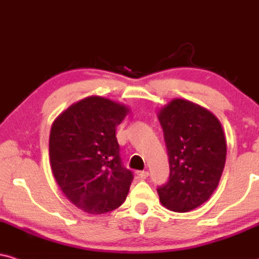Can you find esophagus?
I'll return each mask as SVG.
<instances>
[{"mask_svg": "<svg viewBox=\"0 0 259 259\" xmlns=\"http://www.w3.org/2000/svg\"><path fill=\"white\" fill-rule=\"evenodd\" d=\"M137 176H139V178H141V179H146L147 177L149 176V173L147 171H139L137 172Z\"/></svg>", "mask_w": 259, "mask_h": 259, "instance_id": "1", "label": "esophagus"}]
</instances>
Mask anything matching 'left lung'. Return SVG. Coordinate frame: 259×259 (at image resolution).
<instances>
[{"label": "left lung", "mask_w": 259, "mask_h": 259, "mask_svg": "<svg viewBox=\"0 0 259 259\" xmlns=\"http://www.w3.org/2000/svg\"><path fill=\"white\" fill-rule=\"evenodd\" d=\"M169 156V179L158 194L163 207L185 212L207 202L220 182L227 143L220 120L192 101L176 98L158 112Z\"/></svg>", "instance_id": "left-lung-1"}]
</instances>
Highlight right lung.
I'll return each mask as SVG.
<instances>
[{"mask_svg": "<svg viewBox=\"0 0 259 259\" xmlns=\"http://www.w3.org/2000/svg\"><path fill=\"white\" fill-rule=\"evenodd\" d=\"M130 112L126 105L99 96L71 104L51 125L52 175L78 209L100 215L125 201L133 173L123 167L116 127Z\"/></svg>", "mask_w": 259, "mask_h": 259, "instance_id": "right-lung-1", "label": "right lung"}]
</instances>
